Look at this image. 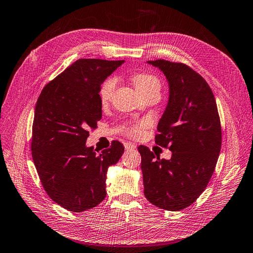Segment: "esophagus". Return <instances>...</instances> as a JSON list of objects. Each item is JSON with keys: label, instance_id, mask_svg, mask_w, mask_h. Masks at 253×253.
I'll use <instances>...</instances> for the list:
<instances>
[{"label": "esophagus", "instance_id": "1", "mask_svg": "<svg viewBox=\"0 0 253 253\" xmlns=\"http://www.w3.org/2000/svg\"><path fill=\"white\" fill-rule=\"evenodd\" d=\"M124 146H125V149H127V150H130V149H134L136 146L134 145V144H132V143H129V142H127V143H125L124 144Z\"/></svg>", "mask_w": 253, "mask_h": 253}]
</instances>
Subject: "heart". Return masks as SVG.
<instances>
[{
	"mask_svg": "<svg viewBox=\"0 0 253 253\" xmlns=\"http://www.w3.org/2000/svg\"><path fill=\"white\" fill-rule=\"evenodd\" d=\"M117 83H118L117 78L110 77L108 78L107 81H105V83L102 84V86H100L99 97L103 103L109 102L111 99L115 86H117ZM132 83L134 84L135 90L139 93L145 92L148 90H153V89H157V90L160 89V83H159L158 78L146 73L134 74L132 76ZM146 127H147L146 122H139L136 123V124L128 127L127 133L132 136H139L143 133L144 129Z\"/></svg>",
	"mask_w": 253,
	"mask_h": 253,
	"instance_id": "1",
	"label": "heart"
}]
</instances>
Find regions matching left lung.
<instances>
[{
    "mask_svg": "<svg viewBox=\"0 0 253 253\" xmlns=\"http://www.w3.org/2000/svg\"><path fill=\"white\" fill-rule=\"evenodd\" d=\"M169 83V102L158 124L156 143L171 151L157 158L146 146L141 155L144 195L168 211L191 206L215 169L221 147V126L213 92L197 72L183 63L150 60Z\"/></svg>",
    "mask_w": 253,
    "mask_h": 253,
    "instance_id": "1",
    "label": "left lung"
}]
</instances>
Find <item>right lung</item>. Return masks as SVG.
<instances>
[{
  "instance_id": "obj_1",
  "label": "right lung",
  "mask_w": 253,
  "mask_h": 253,
  "mask_svg": "<svg viewBox=\"0 0 253 253\" xmlns=\"http://www.w3.org/2000/svg\"><path fill=\"white\" fill-rule=\"evenodd\" d=\"M124 60L78 59L43 88L35 109L32 155L50 199L71 212H83L106 197L109 167L124 146L113 141L96 153L86 147L89 128L102 119L100 85Z\"/></svg>"
}]
</instances>
